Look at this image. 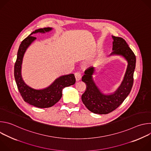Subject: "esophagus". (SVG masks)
<instances>
[{
	"mask_svg": "<svg viewBox=\"0 0 151 151\" xmlns=\"http://www.w3.org/2000/svg\"><path fill=\"white\" fill-rule=\"evenodd\" d=\"M75 78H76V81H79L80 79H81V72H75Z\"/></svg>",
	"mask_w": 151,
	"mask_h": 151,
	"instance_id": "esophagus-1",
	"label": "esophagus"
}]
</instances>
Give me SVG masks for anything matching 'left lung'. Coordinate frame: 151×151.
<instances>
[{
    "label": "left lung",
    "instance_id": "obj_1",
    "mask_svg": "<svg viewBox=\"0 0 151 151\" xmlns=\"http://www.w3.org/2000/svg\"><path fill=\"white\" fill-rule=\"evenodd\" d=\"M113 52L111 55H122L128 61L124 79L120 87L111 95L102 94L93 80L94 68L85 71L82 81L86 84V90L82 95L83 103L91 112L98 114H107L118 107L130 94L133 85V75L136 67V55L122 37L112 36Z\"/></svg>",
    "mask_w": 151,
    "mask_h": 151
}]
</instances>
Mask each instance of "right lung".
Returning <instances> with one entry per match:
<instances>
[{
    "label": "right lung",
    "mask_w": 151,
    "mask_h": 151,
    "mask_svg": "<svg viewBox=\"0 0 151 151\" xmlns=\"http://www.w3.org/2000/svg\"><path fill=\"white\" fill-rule=\"evenodd\" d=\"M51 30L50 27L36 30L21 42L14 66V77L21 96L26 102L39 108H47L54 106L61 98L63 88L73 85L76 82L73 74L64 75L57 78L50 87L37 90L29 87L21 77V64L24 54L29 46L36 39L31 35L38 32L45 33Z\"/></svg>",
    "instance_id": "add662e5"
}]
</instances>
